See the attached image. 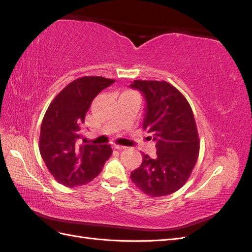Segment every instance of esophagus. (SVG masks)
<instances>
[{
	"label": "esophagus",
	"mask_w": 252,
	"mask_h": 252,
	"mask_svg": "<svg viewBox=\"0 0 252 252\" xmlns=\"http://www.w3.org/2000/svg\"><path fill=\"white\" fill-rule=\"evenodd\" d=\"M113 148H116V149H119V150H123V149H125L126 147H125V146H122V145H118V144H113Z\"/></svg>",
	"instance_id": "esophagus-1"
}]
</instances>
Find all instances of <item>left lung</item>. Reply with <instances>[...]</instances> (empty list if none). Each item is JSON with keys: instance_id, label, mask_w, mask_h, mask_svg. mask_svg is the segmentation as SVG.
Returning <instances> with one entry per match:
<instances>
[{"instance_id": "left-lung-1", "label": "left lung", "mask_w": 252, "mask_h": 252, "mask_svg": "<svg viewBox=\"0 0 252 252\" xmlns=\"http://www.w3.org/2000/svg\"><path fill=\"white\" fill-rule=\"evenodd\" d=\"M129 87L143 94L146 102L143 128L157 142V158L143 154L131 181L149 196L171 194L185 184L199 157L193 112L186 97L165 81L135 80Z\"/></svg>"}]
</instances>
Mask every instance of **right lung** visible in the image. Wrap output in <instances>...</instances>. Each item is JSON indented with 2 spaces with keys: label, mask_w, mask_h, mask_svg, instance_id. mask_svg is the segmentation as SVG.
Segmentation results:
<instances>
[{
  "label": "right lung",
  "mask_w": 252,
  "mask_h": 252,
  "mask_svg": "<svg viewBox=\"0 0 252 252\" xmlns=\"http://www.w3.org/2000/svg\"><path fill=\"white\" fill-rule=\"evenodd\" d=\"M114 80L83 77L53 98L41 125L40 152L48 170L67 187L85 185L102 171L111 157L110 145L80 144L85 116L94 98Z\"/></svg>",
  "instance_id": "obj_1"
}]
</instances>
